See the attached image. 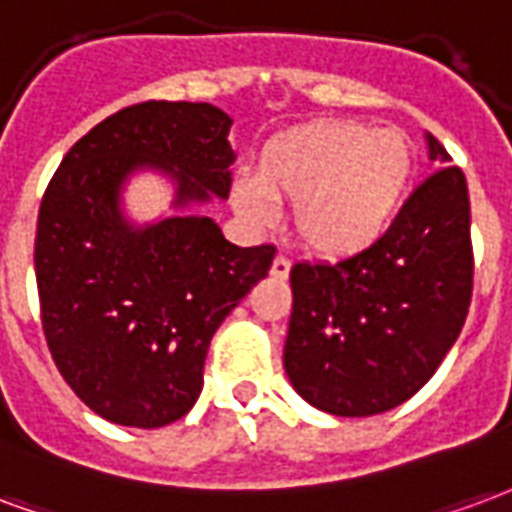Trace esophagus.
<instances>
[{
	"label": "esophagus",
	"mask_w": 512,
	"mask_h": 512,
	"mask_svg": "<svg viewBox=\"0 0 512 512\" xmlns=\"http://www.w3.org/2000/svg\"><path fill=\"white\" fill-rule=\"evenodd\" d=\"M292 270V259H286V256H275L272 259V278H286Z\"/></svg>",
	"instance_id": "esophagus-1"
}]
</instances>
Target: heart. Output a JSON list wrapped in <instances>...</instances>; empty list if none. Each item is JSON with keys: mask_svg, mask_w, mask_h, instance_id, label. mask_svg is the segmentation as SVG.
<instances>
[{"mask_svg": "<svg viewBox=\"0 0 512 512\" xmlns=\"http://www.w3.org/2000/svg\"><path fill=\"white\" fill-rule=\"evenodd\" d=\"M412 141L398 128H368L352 119H319L270 138L256 174L240 171L231 204L267 229L294 199L300 240L322 256H352L390 231L412 182Z\"/></svg>", "mask_w": 512, "mask_h": 512, "instance_id": "b5f03b06", "label": "heart"}]
</instances>
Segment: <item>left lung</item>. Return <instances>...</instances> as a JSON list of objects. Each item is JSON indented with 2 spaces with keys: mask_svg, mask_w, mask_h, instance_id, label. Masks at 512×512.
Wrapping results in <instances>:
<instances>
[{
  "mask_svg": "<svg viewBox=\"0 0 512 512\" xmlns=\"http://www.w3.org/2000/svg\"><path fill=\"white\" fill-rule=\"evenodd\" d=\"M428 155L450 160L431 133ZM469 226L464 171L442 166L376 245L335 264H294L283 368L308 404L371 417L434 376L472 302Z\"/></svg>",
  "mask_w": 512,
  "mask_h": 512,
  "instance_id": "1",
  "label": "left lung"
}]
</instances>
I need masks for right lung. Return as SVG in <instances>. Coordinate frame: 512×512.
<instances>
[{"label": "right lung", "instance_id": "obj_1", "mask_svg": "<svg viewBox=\"0 0 512 512\" xmlns=\"http://www.w3.org/2000/svg\"><path fill=\"white\" fill-rule=\"evenodd\" d=\"M231 117L210 103L147 100L70 147L40 201L35 275L48 352L100 417L160 428L190 412L220 322L270 272L275 248H237L204 215L144 229L119 212L136 169L177 182L174 207L226 199Z\"/></svg>", "mask_w": 512, "mask_h": 512}]
</instances>
